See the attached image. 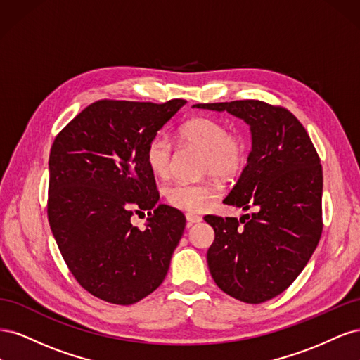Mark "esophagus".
Returning a JSON list of instances; mask_svg holds the SVG:
<instances>
[{"instance_id":"34e87169","label":"esophagus","mask_w":360,"mask_h":360,"mask_svg":"<svg viewBox=\"0 0 360 360\" xmlns=\"http://www.w3.org/2000/svg\"><path fill=\"white\" fill-rule=\"evenodd\" d=\"M186 221L192 225V224H198L202 221V217L198 216V214H193V213H188L186 214Z\"/></svg>"}]
</instances>
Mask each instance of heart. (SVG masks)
<instances>
[{
    "mask_svg": "<svg viewBox=\"0 0 360 360\" xmlns=\"http://www.w3.org/2000/svg\"><path fill=\"white\" fill-rule=\"evenodd\" d=\"M188 144L204 151L202 172L221 179H230L240 171L246 162V141L237 132H226L219 120L212 117H193L180 129ZM172 141L163 134L156 135L147 147V163L159 179H168L172 163ZM221 189L214 181L188 183L176 181L165 189L168 204L179 210L198 213L205 210Z\"/></svg>",
    "mask_w": 360,
    "mask_h": 360,
    "instance_id": "b5f03b06",
    "label": "heart"
}]
</instances>
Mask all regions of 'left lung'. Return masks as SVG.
<instances>
[{"label":"left lung","mask_w":360,"mask_h":360,"mask_svg":"<svg viewBox=\"0 0 360 360\" xmlns=\"http://www.w3.org/2000/svg\"><path fill=\"white\" fill-rule=\"evenodd\" d=\"M249 126L252 148L225 204L252 214H207L214 242L207 250L210 275L231 297L261 303L287 290L317 248L323 169L307 130L285 108L261 101L198 103Z\"/></svg>","instance_id":"left-lung-1"}]
</instances>
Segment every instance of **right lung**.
I'll use <instances>...</instances> for the list:
<instances>
[{"mask_svg":"<svg viewBox=\"0 0 360 360\" xmlns=\"http://www.w3.org/2000/svg\"><path fill=\"white\" fill-rule=\"evenodd\" d=\"M186 103L99 101L57 135L49 155L48 219L72 275L93 296L132 304L165 279L186 225L158 204L147 147ZM148 211L139 231L129 222Z\"/></svg>","mask_w":360,"mask_h":360,"instance_id":"obj_1","label":"right lung"}]
</instances>
